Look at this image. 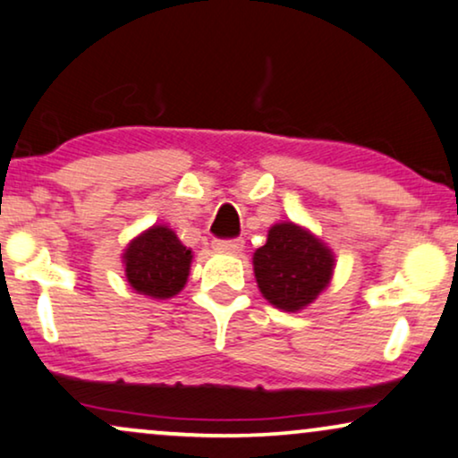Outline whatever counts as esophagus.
I'll use <instances>...</instances> for the list:
<instances>
[{"label": "esophagus", "mask_w": 458, "mask_h": 458, "mask_svg": "<svg viewBox=\"0 0 458 458\" xmlns=\"http://www.w3.org/2000/svg\"><path fill=\"white\" fill-rule=\"evenodd\" d=\"M242 245H245V241L242 239H216L213 241V247H216L217 251H228V253H239Z\"/></svg>", "instance_id": "34e87169"}]
</instances>
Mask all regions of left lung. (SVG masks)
I'll list each match as a JSON object with an SVG mask.
<instances>
[{
    "label": "left lung",
    "mask_w": 458,
    "mask_h": 458,
    "mask_svg": "<svg viewBox=\"0 0 458 458\" xmlns=\"http://www.w3.org/2000/svg\"><path fill=\"white\" fill-rule=\"evenodd\" d=\"M259 292L283 310L309 306L327 287L334 270L332 251L300 225H272L268 241L253 253Z\"/></svg>",
    "instance_id": "1"
}]
</instances>
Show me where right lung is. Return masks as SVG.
<instances>
[{
  "mask_svg": "<svg viewBox=\"0 0 458 458\" xmlns=\"http://www.w3.org/2000/svg\"><path fill=\"white\" fill-rule=\"evenodd\" d=\"M192 251L166 225H154L137 236L124 253L126 279L135 292L152 298H171L182 292L190 275Z\"/></svg>",
  "mask_w": 458,
  "mask_h": 458,
  "instance_id": "right-lung-1",
  "label": "right lung"
}]
</instances>
